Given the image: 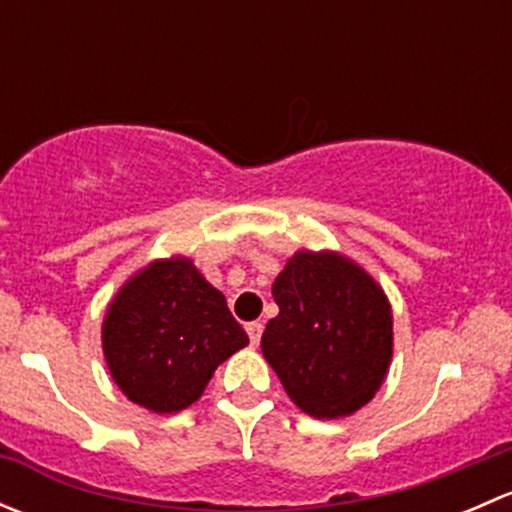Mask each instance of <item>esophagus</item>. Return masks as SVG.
<instances>
[{
    "label": "esophagus",
    "mask_w": 512,
    "mask_h": 512,
    "mask_svg": "<svg viewBox=\"0 0 512 512\" xmlns=\"http://www.w3.org/2000/svg\"><path fill=\"white\" fill-rule=\"evenodd\" d=\"M245 329H247V334H250V344H252V347H257V344H260V339H262V329H265V327H262V322H250Z\"/></svg>",
    "instance_id": "34e87169"
}]
</instances>
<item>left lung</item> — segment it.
<instances>
[{"label": "left lung", "mask_w": 512, "mask_h": 512, "mask_svg": "<svg viewBox=\"0 0 512 512\" xmlns=\"http://www.w3.org/2000/svg\"><path fill=\"white\" fill-rule=\"evenodd\" d=\"M272 297L280 314L260 347L289 399L314 418L369 404L394 356V314L379 282L342 252L299 250Z\"/></svg>", "instance_id": "1"}]
</instances>
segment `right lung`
Segmentation results:
<instances>
[{
    "label": "right lung",
    "instance_id": "obj_1",
    "mask_svg": "<svg viewBox=\"0 0 512 512\" xmlns=\"http://www.w3.org/2000/svg\"><path fill=\"white\" fill-rule=\"evenodd\" d=\"M103 356L128 401L175 414L203 396L215 369L250 344L227 299L190 257L153 260L128 277L101 327Z\"/></svg>",
    "mask_w": 512,
    "mask_h": 512
}]
</instances>
